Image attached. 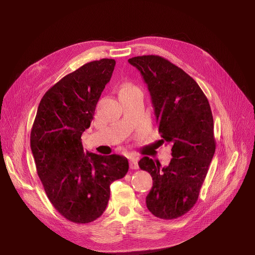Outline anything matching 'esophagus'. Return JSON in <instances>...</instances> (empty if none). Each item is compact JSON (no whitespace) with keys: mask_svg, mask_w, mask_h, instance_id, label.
<instances>
[{"mask_svg":"<svg viewBox=\"0 0 255 255\" xmlns=\"http://www.w3.org/2000/svg\"><path fill=\"white\" fill-rule=\"evenodd\" d=\"M129 164L131 169H138V159L134 156H131L129 159Z\"/></svg>","mask_w":255,"mask_h":255,"instance_id":"34e87169","label":"esophagus"}]
</instances>
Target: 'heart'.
Segmentation results:
<instances>
[{
	"label": "heart",
	"mask_w": 255,
	"mask_h": 255,
	"mask_svg": "<svg viewBox=\"0 0 255 255\" xmlns=\"http://www.w3.org/2000/svg\"><path fill=\"white\" fill-rule=\"evenodd\" d=\"M134 87H133L131 84H124L123 87H122V90H130V89H133Z\"/></svg>",
	"instance_id": "1"
}]
</instances>
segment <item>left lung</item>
<instances>
[{
    "mask_svg": "<svg viewBox=\"0 0 255 255\" xmlns=\"http://www.w3.org/2000/svg\"><path fill=\"white\" fill-rule=\"evenodd\" d=\"M148 86L161 143L171 145L167 166L144 156L140 169L150 172L153 187L146 208L161 219L183 216L197 202L215 153L214 121L209 101L195 80L175 64L159 56L128 60Z\"/></svg>",
    "mask_w": 255,
    "mask_h": 255,
    "instance_id": "8db88e82",
    "label": "left lung"
}]
</instances>
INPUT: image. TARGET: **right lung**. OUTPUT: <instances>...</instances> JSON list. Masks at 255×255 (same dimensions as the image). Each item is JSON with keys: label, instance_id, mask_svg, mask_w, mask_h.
<instances>
[{"label": "right lung", "instance_id": "add662e5", "mask_svg": "<svg viewBox=\"0 0 255 255\" xmlns=\"http://www.w3.org/2000/svg\"><path fill=\"white\" fill-rule=\"evenodd\" d=\"M115 65L113 59H101L64 76L44 94L31 131L37 173L49 202L78 224L102 215L111 184L129 168L127 158L85 153L82 143Z\"/></svg>", "mask_w": 255, "mask_h": 255}]
</instances>
